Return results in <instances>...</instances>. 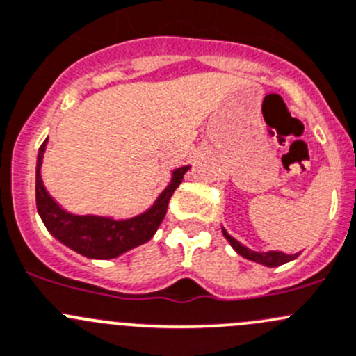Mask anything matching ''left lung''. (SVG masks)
Wrapping results in <instances>:
<instances>
[{
  "label": "left lung",
  "mask_w": 356,
  "mask_h": 356,
  "mask_svg": "<svg viewBox=\"0 0 356 356\" xmlns=\"http://www.w3.org/2000/svg\"><path fill=\"white\" fill-rule=\"evenodd\" d=\"M222 234H224V238H226V240L229 241L231 247H233L234 250L238 252V254L243 255V257L248 259V261L259 262V264H264V266H268V268L282 266V264H285V262L292 261V259H296L299 255V254L287 255V254H284V252H275V250H270V252H254V250H250V248L245 247V245H241L238 240H234L233 236H229L226 229H222Z\"/></svg>",
  "instance_id": "left-lung-1"
}]
</instances>
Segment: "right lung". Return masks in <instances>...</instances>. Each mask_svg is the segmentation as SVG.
Listing matches in <instances>:
<instances>
[{
  "label": "right lung",
  "instance_id": "obj_1",
  "mask_svg": "<svg viewBox=\"0 0 356 356\" xmlns=\"http://www.w3.org/2000/svg\"><path fill=\"white\" fill-rule=\"evenodd\" d=\"M48 140L40 147L36 161V207L47 229L65 247L88 259H113L125 254L130 248L146 243L156 233L158 226L167 213L168 202L182 182L189 167L175 168L170 184L158 196L154 205L140 216L125 220H116L101 216H74L65 212L48 195L41 181V163Z\"/></svg>",
  "mask_w": 356,
  "mask_h": 356
}]
</instances>
